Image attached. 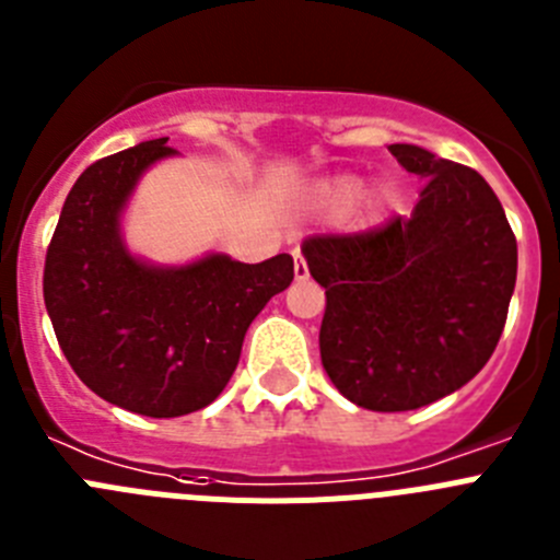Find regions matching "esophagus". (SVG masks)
Here are the masks:
<instances>
[{
    "label": "esophagus",
    "mask_w": 560,
    "mask_h": 560,
    "mask_svg": "<svg viewBox=\"0 0 560 560\" xmlns=\"http://www.w3.org/2000/svg\"><path fill=\"white\" fill-rule=\"evenodd\" d=\"M294 277L296 280H305V277H308V266H305V260L300 252H294Z\"/></svg>",
    "instance_id": "1"
}]
</instances>
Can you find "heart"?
<instances>
[{
  "label": "heart",
  "mask_w": 560,
  "mask_h": 560,
  "mask_svg": "<svg viewBox=\"0 0 560 560\" xmlns=\"http://www.w3.org/2000/svg\"><path fill=\"white\" fill-rule=\"evenodd\" d=\"M361 190H364V182L355 176V173H334V176H323L311 185V201H314L319 210L330 212V215H341L348 212L350 207H355V201L361 199ZM384 205V192H375L368 201V212L375 215Z\"/></svg>",
  "instance_id": "obj_1"
}]
</instances>
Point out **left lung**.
Listing matches in <instances>:
<instances>
[{
    "label": "left lung",
    "instance_id": "left-lung-1",
    "mask_svg": "<svg viewBox=\"0 0 560 560\" xmlns=\"http://www.w3.org/2000/svg\"><path fill=\"white\" fill-rule=\"evenodd\" d=\"M427 182L409 219L368 235L308 237L325 289L323 368L373 412L420 409L465 387L497 350L516 289V237L497 192L471 167L395 142Z\"/></svg>",
    "mask_w": 560,
    "mask_h": 560
}]
</instances>
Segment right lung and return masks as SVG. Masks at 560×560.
I'll return each instance as SVG.
<instances>
[{"label":"right lung","mask_w":560,"mask_h":560,"mask_svg":"<svg viewBox=\"0 0 560 560\" xmlns=\"http://www.w3.org/2000/svg\"><path fill=\"white\" fill-rule=\"evenodd\" d=\"M167 137L112 153L78 176L44 264V305L63 355L103 400L179 418L219 398L252 319L294 280V257L241 264L207 252L162 266L133 255L122 215Z\"/></svg>","instance_id":"right-lung-1"}]
</instances>
